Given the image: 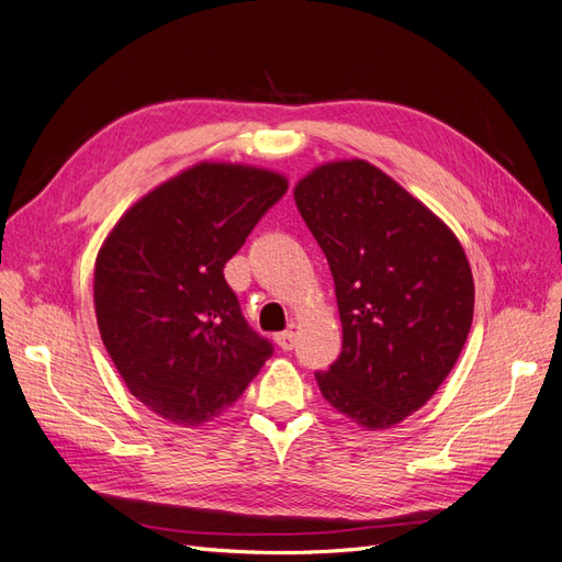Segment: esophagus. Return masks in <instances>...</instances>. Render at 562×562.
Masks as SVG:
<instances>
[{"instance_id":"34e87169","label":"esophagus","mask_w":562,"mask_h":562,"mask_svg":"<svg viewBox=\"0 0 562 562\" xmlns=\"http://www.w3.org/2000/svg\"><path fill=\"white\" fill-rule=\"evenodd\" d=\"M277 345H279V349H283V351H291L293 347H295V333L293 330H285V333H279L277 337Z\"/></svg>"}]
</instances>
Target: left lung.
<instances>
[{"label": "left lung", "instance_id": "8db88e82", "mask_svg": "<svg viewBox=\"0 0 562 562\" xmlns=\"http://www.w3.org/2000/svg\"><path fill=\"white\" fill-rule=\"evenodd\" d=\"M295 206L333 271L342 353L323 398L368 431L417 413L454 368L473 321V277L452 229L366 159L316 166Z\"/></svg>", "mask_w": 562, "mask_h": 562}]
</instances>
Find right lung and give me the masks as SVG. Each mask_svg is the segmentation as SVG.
Listing matches in <instances>:
<instances>
[{"label": "right lung", "instance_id": "obj_1", "mask_svg": "<svg viewBox=\"0 0 562 562\" xmlns=\"http://www.w3.org/2000/svg\"><path fill=\"white\" fill-rule=\"evenodd\" d=\"M285 190L269 168L199 161L135 201L100 246V337L161 419L194 429L223 415L274 351L248 328L223 269Z\"/></svg>", "mask_w": 562, "mask_h": 562}]
</instances>
